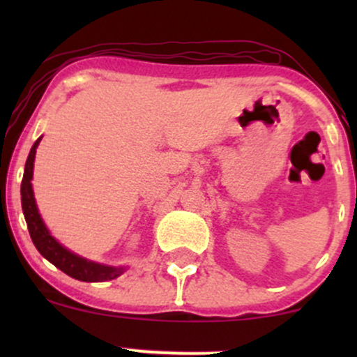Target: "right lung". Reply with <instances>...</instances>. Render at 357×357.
Here are the masks:
<instances>
[{"label":"right lung","mask_w":357,"mask_h":357,"mask_svg":"<svg viewBox=\"0 0 357 357\" xmlns=\"http://www.w3.org/2000/svg\"><path fill=\"white\" fill-rule=\"evenodd\" d=\"M42 137L36 139L33 147H31L30 154H28L26 165H24V173H23V181H22V208L24 220H26L28 231H30L31 240H33L36 250H38L42 255L47 258L50 264L55 265L56 268H60L61 272H65L67 275H70L77 280L82 282H105V280H114L121 273H124L126 267H109V265L96 264V261H90L87 258H82L75 253H72L70 250L56 241L48 231V228L45 227L42 216H40L38 208H36L35 196H33V188H31V179H33V162H35V154L36 147H38Z\"/></svg>","instance_id":"right-lung-1"}]
</instances>
